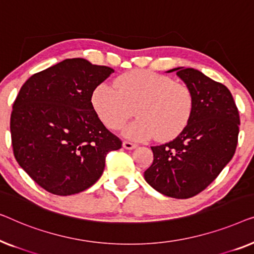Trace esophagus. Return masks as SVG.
<instances>
[{
    "mask_svg": "<svg viewBox=\"0 0 254 254\" xmlns=\"http://www.w3.org/2000/svg\"><path fill=\"white\" fill-rule=\"evenodd\" d=\"M123 147L126 149H134L137 147V145L135 144H132L130 141H123Z\"/></svg>",
    "mask_w": 254,
    "mask_h": 254,
    "instance_id": "1",
    "label": "esophagus"
}]
</instances>
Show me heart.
I'll use <instances>...</instances> for the list:
<instances>
[{
  "label": "heart",
  "mask_w": 254,
  "mask_h": 254,
  "mask_svg": "<svg viewBox=\"0 0 254 254\" xmlns=\"http://www.w3.org/2000/svg\"><path fill=\"white\" fill-rule=\"evenodd\" d=\"M92 105L100 121L110 130H117L131 115L135 105L137 120L124 127L123 134L141 141L156 137L170 140L188 126L193 110V94L185 84L162 74L133 70L117 78L115 86L102 83L92 94Z\"/></svg>",
  "instance_id": "b5f03b06"
}]
</instances>
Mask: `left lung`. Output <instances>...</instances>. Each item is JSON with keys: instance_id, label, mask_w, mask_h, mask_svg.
I'll return each mask as SVG.
<instances>
[{"instance_id": "8db88e82", "label": "left lung", "mask_w": 254, "mask_h": 254, "mask_svg": "<svg viewBox=\"0 0 254 254\" xmlns=\"http://www.w3.org/2000/svg\"><path fill=\"white\" fill-rule=\"evenodd\" d=\"M193 94L188 126L174 140L153 146L152 166L145 181L160 193L188 199L208 187L233 159L239 132V114L230 91L192 67L174 72Z\"/></svg>"}]
</instances>
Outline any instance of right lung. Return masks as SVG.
Returning <instances> with one entry per match:
<instances>
[{"instance_id":"right-lung-1","label":"right lung","mask_w":254,"mask_h":254,"mask_svg":"<svg viewBox=\"0 0 254 254\" xmlns=\"http://www.w3.org/2000/svg\"><path fill=\"white\" fill-rule=\"evenodd\" d=\"M114 70L66 59L25 81L12 106L13 154L35 183L56 195L86 190L122 141L99 120L91 99Z\"/></svg>"}]
</instances>
